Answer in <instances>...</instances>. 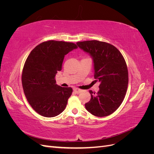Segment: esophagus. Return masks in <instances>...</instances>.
Listing matches in <instances>:
<instances>
[{
	"instance_id": "34e87169",
	"label": "esophagus",
	"mask_w": 154,
	"mask_h": 154,
	"mask_svg": "<svg viewBox=\"0 0 154 154\" xmlns=\"http://www.w3.org/2000/svg\"><path fill=\"white\" fill-rule=\"evenodd\" d=\"M73 91H74V92H75L76 94H79V93L82 92V90L79 89V88H74Z\"/></svg>"
}]
</instances>
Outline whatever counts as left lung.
<instances>
[{"mask_svg": "<svg viewBox=\"0 0 154 154\" xmlns=\"http://www.w3.org/2000/svg\"><path fill=\"white\" fill-rule=\"evenodd\" d=\"M76 44L91 56L95 81L100 83L96 94L89 91L91 97L85 104L86 109L97 117L112 114L123 102L128 83L127 66L123 55L114 45L103 42L88 40Z\"/></svg>", "mask_w": 154, "mask_h": 154, "instance_id": "8db88e82", "label": "left lung"}]
</instances>
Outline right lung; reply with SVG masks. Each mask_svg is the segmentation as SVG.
<instances>
[{"mask_svg": "<svg viewBox=\"0 0 154 154\" xmlns=\"http://www.w3.org/2000/svg\"><path fill=\"white\" fill-rule=\"evenodd\" d=\"M77 48L73 43L49 40L36 46L29 54L22 83L29 103L40 115L52 118L66 109L72 89L57 85L54 78L62 70L65 55Z\"/></svg>", "mask_w": 154, "mask_h": 154, "instance_id": "add662e5", "label": "right lung"}]
</instances>
